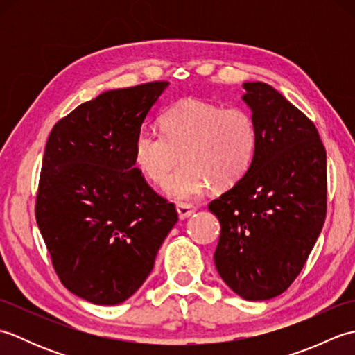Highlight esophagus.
I'll use <instances>...</instances> for the list:
<instances>
[{
  "instance_id": "34e87169",
  "label": "esophagus",
  "mask_w": 355,
  "mask_h": 355,
  "mask_svg": "<svg viewBox=\"0 0 355 355\" xmlns=\"http://www.w3.org/2000/svg\"><path fill=\"white\" fill-rule=\"evenodd\" d=\"M195 212V206L187 205V202H178L177 205V214L180 216V220H186Z\"/></svg>"
}]
</instances>
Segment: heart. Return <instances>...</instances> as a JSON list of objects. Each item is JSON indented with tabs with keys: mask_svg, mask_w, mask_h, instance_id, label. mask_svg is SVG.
<instances>
[{
	"mask_svg": "<svg viewBox=\"0 0 355 355\" xmlns=\"http://www.w3.org/2000/svg\"><path fill=\"white\" fill-rule=\"evenodd\" d=\"M163 130L143 126L134 140V160L150 182L162 184L173 166L184 164L168 178L164 191L175 200L236 184L250 169L259 131L245 108L201 99H184L166 111Z\"/></svg>",
	"mask_w": 355,
	"mask_h": 355,
	"instance_id": "heart-1",
	"label": "heart"
}]
</instances>
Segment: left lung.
I'll list each match as a JSON object with an SVG mask.
<instances>
[{
	"label": "left lung",
	"instance_id": "1",
	"mask_svg": "<svg viewBox=\"0 0 355 355\" xmlns=\"http://www.w3.org/2000/svg\"><path fill=\"white\" fill-rule=\"evenodd\" d=\"M243 101L258 123L250 169L210 201L221 224L215 267L245 300L284 293L304 268L327 216V150L314 123L263 82Z\"/></svg>",
	"mask_w": 355,
	"mask_h": 355
}]
</instances>
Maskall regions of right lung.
I'll return each mask as SVG.
<instances>
[{
  "label": "right lung",
  "mask_w": 355,
  "mask_h": 355,
  "mask_svg": "<svg viewBox=\"0 0 355 355\" xmlns=\"http://www.w3.org/2000/svg\"><path fill=\"white\" fill-rule=\"evenodd\" d=\"M168 85L105 92L59 120L45 145L37 227L64 286L92 304L131 297L178 221L134 160L135 135Z\"/></svg>",
  "instance_id": "obj_1"
}]
</instances>
